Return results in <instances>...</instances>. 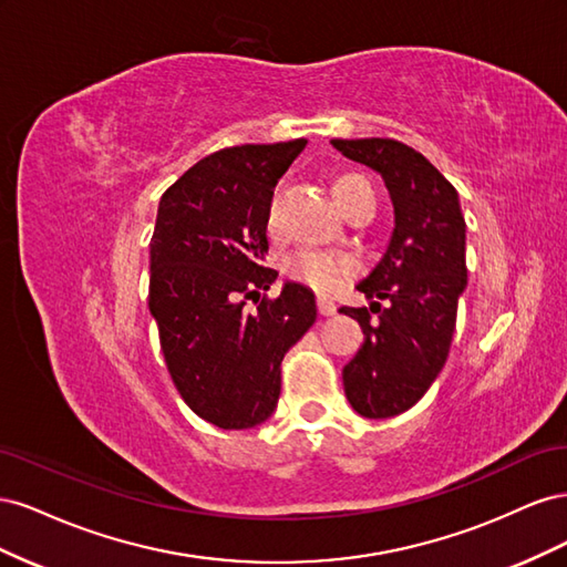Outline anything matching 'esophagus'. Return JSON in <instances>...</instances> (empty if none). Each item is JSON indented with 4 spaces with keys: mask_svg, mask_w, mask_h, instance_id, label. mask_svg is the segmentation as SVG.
<instances>
[{
    "mask_svg": "<svg viewBox=\"0 0 567 567\" xmlns=\"http://www.w3.org/2000/svg\"><path fill=\"white\" fill-rule=\"evenodd\" d=\"M317 307H319V315H321V317H333L336 310H338L336 302H333V300H326V298H319Z\"/></svg>",
    "mask_w": 567,
    "mask_h": 567,
    "instance_id": "obj_1",
    "label": "esophagus"
}]
</instances>
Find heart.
Returning <instances> with one entry per match:
<instances>
[{
    "label": "heart",
    "instance_id": "b5f03b06",
    "mask_svg": "<svg viewBox=\"0 0 567 567\" xmlns=\"http://www.w3.org/2000/svg\"><path fill=\"white\" fill-rule=\"evenodd\" d=\"M333 198L338 203V208L342 213L350 210V205L354 200L362 198L364 194L371 192V184L357 173H346L338 175L331 184ZM267 229L269 234L279 231V215H277V205H271L267 213ZM286 277L293 279L307 288L317 290L321 296H331L342 286H348L359 271V262L350 255L342 252H329V250H302L298 255L290 257L286 262Z\"/></svg>",
    "mask_w": 567,
    "mask_h": 567
}]
</instances>
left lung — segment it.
I'll list each match as a JSON object with an SVG mask.
<instances>
[{"instance_id":"obj_1","label":"left lung","mask_w":567,"mask_h":567,"mask_svg":"<svg viewBox=\"0 0 567 567\" xmlns=\"http://www.w3.org/2000/svg\"><path fill=\"white\" fill-rule=\"evenodd\" d=\"M331 144L381 173L394 203L390 246L357 286L371 307H340L364 331L342 369L348 400L357 414L390 419L414 406L447 362L468 281L466 219L456 188L416 148L381 136Z\"/></svg>"}]
</instances>
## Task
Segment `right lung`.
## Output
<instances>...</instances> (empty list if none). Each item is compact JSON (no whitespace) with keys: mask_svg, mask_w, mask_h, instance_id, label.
I'll use <instances>...</instances> for the list:
<instances>
[{"mask_svg":"<svg viewBox=\"0 0 567 567\" xmlns=\"http://www.w3.org/2000/svg\"><path fill=\"white\" fill-rule=\"evenodd\" d=\"M307 140L210 153L167 188L151 236L148 310L182 400L225 431L271 416L281 359L317 321L312 290H267L274 186Z\"/></svg>","mask_w":567,"mask_h":567,"instance_id":"1","label":"right lung"}]
</instances>
